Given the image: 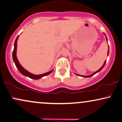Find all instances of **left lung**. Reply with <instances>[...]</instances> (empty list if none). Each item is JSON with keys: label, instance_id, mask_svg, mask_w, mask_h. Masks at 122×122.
<instances>
[{"label": "left lung", "instance_id": "1", "mask_svg": "<svg viewBox=\"0 0 122 122\" xmlns=\"http://www.w3.org/2000/svg\"><path fill=\"white\" fill-rule=\"evenodd\" d=\"M104 34H105V36H106V41H107V37H106V35H105V33H104ZM109 50H108V52H107V56H108V55H109ZM106 61H105L104 62V64H103V65L102 66V67H101V68H100L99 70H97V71H96L95 72H94V73H93L92 74H91V75H79V74H75L76 75H78V76H82V77H84V78H89V77H91V76H93V75H94L95 74H96V73H97L98 72H99V71H101V70H102V69H103V67H104V66H105V63H106Z\"/></svg>", "mask_w": 122, "mask_h": 122}]
</instances>
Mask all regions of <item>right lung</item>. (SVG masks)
I'll return each mask as SVG.
<instances>
[{
  "label": "right lung",
  "mask_w": 122,
  "mask_h": 122,
  "mask_svg": "<svg viewBox=\"0 0 122 122\" xmlns=\"http://www.w3.org/2000/svg\"><path fill=\"white\" fill-rule=\"evenodd\" d=\"M18 36L17 37L16 41H15V44H14V49H13V53H12V57H13V60L14 62H15V65H16V67L17 68L18 71L22 74V75H25V76L29 77V78H31V79H39L40 78H42L43 76H45L46 75H49L52 72L53 70L50 71L46 72L44 74H40V75H34L33 74L30 73V72H29L28 71H27L26 70H25L24 67H22V66L21 65V64H20L19 62H18V60L16 56V51H17V40L18 38Z\"/></svg>",
  "instance_id": "right-lung-1"
}]
</instances>
